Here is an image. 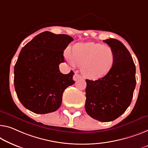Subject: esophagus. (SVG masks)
Returning a JSON list of instances; mask_svg holds the SVG:
<instances>
[{"label":"esophagus","mask_w":148,"mask_h":148,"mask_svg":"<svg viewBox=\"0 0 148 148\" xmlns=\"http://www.w3.org/2000/svg\"><path fill=\"white\" fill-rule=\"evenodd\" d=\"M82 76H80V74L76 73V74H75L74 75L73 79H74V81H76V80H79V79H82Z\"/></svg>","instance_id":"esophagus-1"}]
</instances>
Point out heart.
Listing matches in <instances>:
<instances>
[{
	"label": "heart",
	"instance_id": "1",
	"mask_svg": "<svg viewBox=\"0 0 148 148\" xmlns=\"http://www.w3.org/2000/svg\"><path fill=\"white\" fill-rule=\"evenodd\" d=\"M72 66H81L82 74L88 78L96 80L106 76L114 63V54L109 46L94 42L79 43L68 50L65 54Z\"/></svg>",
	"mask_w": 148,
	"mask_h": 148
}]
</instances>
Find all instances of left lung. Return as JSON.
<instances>
[{
  "label": "left lung",
  "instance_id": "1",
  "mask_svg": "<svg viewBox=\"0 0 148 148\" xmlns=\"http://www.w3.org/2000/svg\"><path fill=\"white\" fill-rule=\"evenodd\" d=\"M114 54L111 70L103 78L86 80L85 109L92 118L111 122L125 112L130 105L136 80V66L126 47L116 39L103 40Z\"/></svg>",
  "mask_w": 148,
  "mask_h": 148
}]
</instances>
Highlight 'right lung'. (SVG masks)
<instances>
[{"instance_id":"obj_1","label":"right lung","mask_w":148,"mask_h":148,"mask_svg":"<svg viewBox=\"0 0 148 148\" xmlns=\"http://www.w3.org/2000/svg\"><path fill=\"white\" fill-rule=\"evenodd\" d=\"M66 34L40 33L26 44L14 66V82L18 98L26 109L48 114L60 108L66 88L74 84L73 71L62 74L64 50L73 41Z\"/></svg>"}]
</instances>
